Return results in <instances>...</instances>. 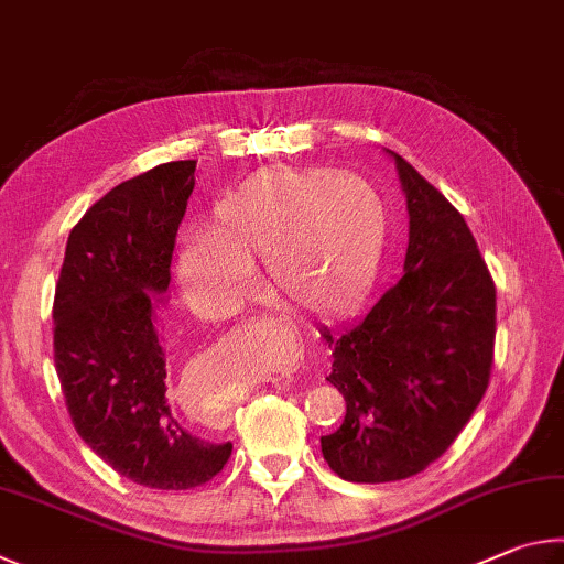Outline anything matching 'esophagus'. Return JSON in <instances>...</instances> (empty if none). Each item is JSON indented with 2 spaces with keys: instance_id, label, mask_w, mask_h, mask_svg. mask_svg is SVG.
Instances as JSON below:
<instances>
[{
  "instance_id": "34e87169",
  "label": "esophagus",
  "mask_w": 564,
  "mask_h": 564,
  "mask_svg": "<svg viewBox=\"0 0 564 564\" xmlns=\"http://www.w3.org/2000/svg\"><path fill=\"white\" fill-rule=\"evenodd\" d=\"M274 327H280V334H282V337H288V339H292L294 341V334L288 329V327H284L282 329V324H274ZM276 332V329H274ZM300 347H297V344H294V367H297V364H300Z\"/></svg>"
}]
</instances>
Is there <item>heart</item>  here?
<instances>
[{
    "mask_svg": "<svg viewBox=\"0 0 564 564\" xmlns=\"http://www.w3.org/2000/svg\"><path fill=\"white\" fill-rule=\"evenodd\" d=\"M387 220L377 191L334 171H267L215 205L207 235L177 257L185 294L200 304L240 300L264 260L267 290L292 310L339 314L379 270Z\"/></svg>",
    "mask_w": 564,
    "mask_h": 564,
    "instance_id": "1",
    "label": "heart"
}]
</instances>
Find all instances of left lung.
<instances>
[{
  "instance_id": "1",
  "label": "left lung",
  "mask_w": 564,
  "mask_h": 564,
  "mask_svg": "<svg viewBox=\"0 0 564 564\" xmlns=\"http://www.w3.org/2000/svg\"><path fill=\"white\" fill-rule=\"evenodd\" d=\"M409 210L403 276L361 319L319 329L332 349L329 383L347 401L322 436L339 478L389 482L448 451L488 389L496 344V284L463 215L401 155Z\"/></svg>"
}]
</instances>
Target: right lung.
Returning <instances> with one entry per match:
<instances>
[{
    "label": "right lung",
    "instance_id": "right-lung-1",
    "mask_svg": "<svg viewBox=\"0 0 564 564\" xmlns=\"http://www.w3.org/2000/svg\"><path fill=\"white\" fill-rule=\"evenodd\" d=\"M193 187L195 161H173L108 191L68 235L54 297V364L76 433L158 490L203 486L232 453L177 421L155 329Z\"/></svg>",
    "mask_w": 564,
    "mask_h": 564
}]
</instances>
